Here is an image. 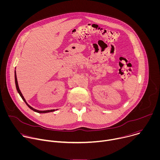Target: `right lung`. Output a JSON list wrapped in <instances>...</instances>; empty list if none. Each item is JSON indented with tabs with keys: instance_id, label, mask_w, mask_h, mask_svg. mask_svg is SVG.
<instances>
[{
	"instance_id": "add662e5",
	"label": "right lung",
	"mask_w": 160,
	"mask_h": 160,
	"mask_svg": "<svg viewBox=\"0 0 160 160\" xmlns=\"http://www.w3.org/2000/svg\"><path fill=\"white\" fill-rule=\"evenodd\" d=\"M14 76H15V83H16V89H17V90H18V93L19 94V95H20V96L21 97V98L22 99V100H23V101H25V102L27 104V105L31 109H32L33 111H35V112H38V113H45V112H52V111H55V109H51V110H46V111H38V110H37V109L33 108L31 107L30 105H28V103L27 102V101H25V99L23 96L22 95V94H21V91H20V90H19V86H18V80H17V77H16V71H15V72H14Z\"/></svg>"
}]
</instances>
